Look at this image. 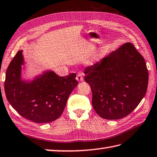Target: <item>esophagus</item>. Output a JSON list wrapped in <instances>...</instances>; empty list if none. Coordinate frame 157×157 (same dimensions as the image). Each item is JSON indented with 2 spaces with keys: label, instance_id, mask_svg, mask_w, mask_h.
<instances>
[{
  "label": "esophagus",
  "instance_id": "1",
  "mask_svg": "<svg viewBox=\"0 0 157 157\" xmlns=\"http://www.w3.org/2000/svg\"><path fill=\"white\" fill-rule=\"evenodd\" d=\"M83 75H84L83 72H79L77 74V75H76V79L78 81H83Z\"/></svg>",
  "mask_w": 157,
  "mask_h": 157
}]
</instances>
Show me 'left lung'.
Returning <instances> with one entry per match:
<instances>
[{"label":"left lung","mask_w":157,"mask_h":157,"mask_svg":"<svg viewBox=\"0 0 157 157\" xmlns=\"http://www.w3.org/2000/svg\"><path fill=\"white\" fill-rule=\"evenodd\" d=\"M92 106L100 117L118 120L130 114L146 95L148 71L144 58L131 43L86 67Z\"/></svg>","instance_id":"obj_1"}]
</instances>
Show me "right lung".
<instances>
[{"label":"right lung","mask_w":157,"mask_h":157,"mask_svg":"<svg viewBox=\"0 0 157 157\" xmlns=\"http://www.w3.org/2000/svg\"><path fill=\"white\" fill-rule=\"evenodd\" d=\"M24 63L19 51L9 65L5 75L7 99L22 117L35 123L55 121L63 113L70 94L78 85L76 74L59 76L48 71L31 82L21 79Z\"/></svg>","instance_id":"add662e5"}]
</instances>
